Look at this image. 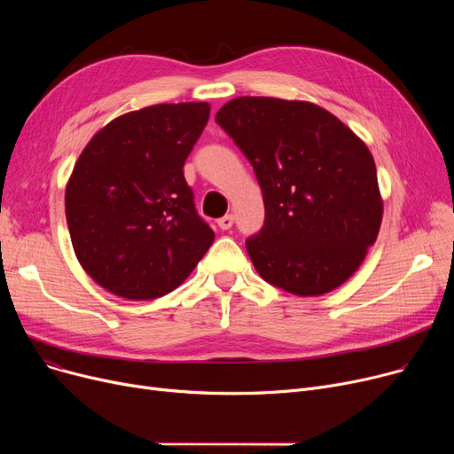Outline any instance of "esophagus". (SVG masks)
<instances>
[{"label": "esophagus", "mask_w": 454, "mask_h": 454, "mask_svg": "<svg viewBox=\"0 0 454 454\" xmlns=\"http://www.w3.org/2000/svg\"><path fill=\"white\" fill-rule=\"evenodd\" d=\"M217 224L221 230H230L233 226V215H224V217L217 221Z\"/></svg>", "instance_id": "34e87169"}]
</instances>
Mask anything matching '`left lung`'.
Wrapping results in <instances>:
<instances>
[{"instance_id":"8db88e82","label":"left lung","mask_w":454,"mask_h":454,"mask_svg":"<svg viewBox=\"0 0 454 454\" xmlns=\"http://www.w3.org/2000/svg\"><path fill=\"white\" fill-rule=\"evenodd\" d=\"M215 121L254 167L265 224L247 239L259 276L296 296H320L361 267L383 200L375 161L340 119L305 101L237 98Z\"/></svg>"}]
</instances>
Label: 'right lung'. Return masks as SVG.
I'll list each match as a JSON object with an SVG mask.
<instances>
[{
  "label": "right lung",
  "mask_w": 454,
  "mask_h": 454,
  "mask_svg": "<svg viewBox=\"0 0 454 454\" xmlns=\"http://www.w3.org/2000/svg\"><path fill=\"white\" fill-rule=\"evenodd\" d=\"M207 119V103L129 112L79 156L66 187L71 245L108 293L127 300L169 294L211 247L215 233L184 178Z\"/></svg>",
  "instance_id": "1"
}]
</instances>
